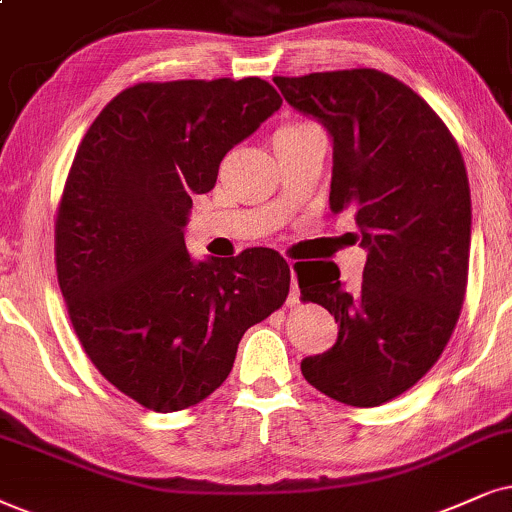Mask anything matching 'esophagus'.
<instances>
[{"instance_id": "esophagus-1", "label": "esophagus", "mask_w": 512, "mask_h": 512, "mask_svg": "<svg viewBox=\"0 0 512 512\" xmlns=\"http://www.w3.org/2000/svg\"><path fill=\"white\" fill-rule=\"evenodd\" d=\"M290 267V276H293V281H290V295H288V307H295L297 302H300V286H297V278H295V264L288 262Z\"/></svg>"}]
</instances>
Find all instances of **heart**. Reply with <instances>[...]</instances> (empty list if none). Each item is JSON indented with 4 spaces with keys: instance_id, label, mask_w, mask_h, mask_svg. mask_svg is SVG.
<instances>
[{
    "instance_id": "heart-1",
    "label": "heart",
    "mask_w": 512,
    "mask_h": 512,
    "mask_svg": "<svg viewBox=\"0 0 512 512\" xmlns=\"http://www.w3.org/2000/svg\"><path fill=\"white\" fill-rule=\"evenodd\" d=\"M293 127H300V122H295V125H283L281 129H293Z\"/></svg>"
}]
</instances>
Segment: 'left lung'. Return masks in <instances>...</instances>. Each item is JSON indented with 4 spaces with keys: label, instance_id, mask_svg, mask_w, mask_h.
<instances>
[{
    "label": "left lung",
    "instance_id": "obj_1",
    "mask_svg": "<svg viewBox=\"0 0 512 512\" xmlns=\"http://www.w3.org/2000/svg\"><path fill=\"white\" fill-rule=\"evenodd\" d=\"M274 82L331 132V212H354L368 250L354 293L333 262L295 267L302 300L340 323L338 342L304 359L302 375L347 406H380L435 366L461 316L472 217L461 148L428 101L380 70Z\"/></svg>",
    "mask_w": 512,
    "mask_h": 512
}]
</instances>
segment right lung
<instances>
[{"label": "right lung", "instance_id": "obj_1", "mask_svg": "<svg viewBox=\"0 0 512 512\" xmlns=\"http://www.w3.org/2000/svg\"><path fill=\"white\" fill-rule=\"evenodd\" d=\"M281 103L260 77L139 82L77 146L56 212L58 286L92 364L146 409L210 397L243 333L286 302L276 250L196 262L184 243L191 198Z\"/></svg>", "mask_w": 512, "mask_h": 512}]
</instances>
